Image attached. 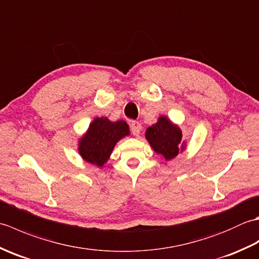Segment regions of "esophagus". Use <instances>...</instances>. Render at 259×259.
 I'll list each match as a JSON object with an SVG mask.
<instances>
[{
  "instance_id": "34e87169",
  "label": "esophagus",
  "mask_w": 259,
  "mask_h": 259,
  "mask_svg": "<svg viewBox=\"0 0 259 259\" xmlns=\"http://www.w3.org/2000/svg\"><path fill=\"white\" fill-rule=\"evenodd\" d=\"M130 128H131V133H133V135L138 137L140 135L142 126H141V123L139 122V121H133L130 124Z\"/></svg>"
}]
</instances>
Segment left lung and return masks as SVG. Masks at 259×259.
Segmentation results:
<instances>
[{"mask_svg":"<svg viewBox=\"0 0 259 259\" xmlns=\"http://www.w3.org/2000/svg\"><path fill=\"white\" fill-rule=\"evenodd\" d=\"M181 131L174 125L166 117H160L156 124H152L146 131V138L150 146L166 160L178 155L181 145Z\"/></svg>","mask_w":259,"mask_h":259,"instance_id":"left-lung-1","label":"left lung"}]
</instances>
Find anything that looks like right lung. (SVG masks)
Returning a JSON list of instances; mask_svg holds the SVG:
<instances>
[{
  "instance_id": "obj_1",
  "label": "right lung",
  "mask_w": 259,
  "mask_h": 259,
  "mask_svg": "<svg viewBox=\"0 0 259 259\" xmlns=\"http://www.w3.org/2000/svg\"><path fill=\"white\" fill-rule=\"evenodd\" d=\"M128 135L129 126L124 121L110 122L107 118H97L81 139L79 152L88 162L101 167L111 155L115 144Z\"/></svg>"
}]
</instances>
